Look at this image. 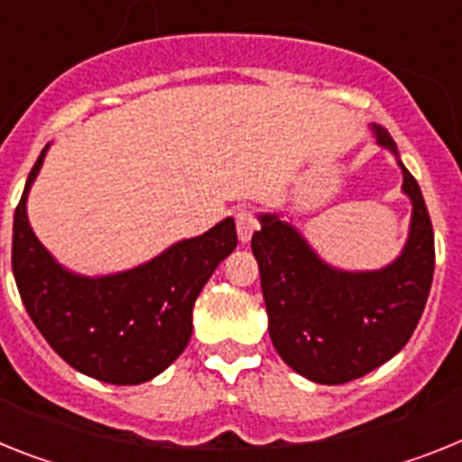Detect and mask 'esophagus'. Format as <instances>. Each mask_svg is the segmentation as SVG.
<instances>
[{"mask_svg": "<svg viewBox=\"0 0 462 462\" xmlns=\"http://www.w3.org/2000/svg\"><path fill=\"white\" fill-rule=\"evenodd\" d=\"M236 228H238V238L243 243L252 238V234L259 228V219H257V212L252 210V208H240L236 212Z\"/></svg>", "mask_w": 462, "mask_h": 462, "instance_id": "esophagus-1", "label": "esophagus"}]
</instances>
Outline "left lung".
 <instances>
[{"label":"left lung","instance_id":"left-lung-1","mask_svg":"<svg viewBox=\"0 0 462 462\" xmlns=\"http://www.w3.org/2000/svg\"><path fill=\"white\" fill-rule=\"evenodd\" d=\"M372 130L397 156L388 130ZM397 163L413 212L407 245L385 269H334L278 215L259 217L262 228L252 236L271 341L294 372L315 383H348L395 357L423 315L435 273V234L419 182Z\"/></svg>","mask_w":462,"mask_h":462}]
</instances>
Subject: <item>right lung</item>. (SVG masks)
<instances>
[{"label":"right lung","instance_id":"obj_1","mask_svg":"<svg viewBox=\"0 0 462 462\" xmlns=\"http://www.w3.org/2000/svg\"><path fill=\"white\" fill-rule=\"evenodd\" d=\"M49 144L30 171L14 215L11 266L27 313L51 348L77 372L114 385L152 381L191 338L193 303L238 245L231 217L180 240L124 273L86 278L55 262L27 222V193Z\"/></svg>","mask_w":462,"mask_h":462}]
</instances>
